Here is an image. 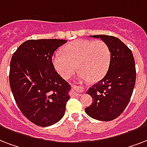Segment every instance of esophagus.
Wrapping results in <instances>:
<instances>
[{"label":"esophagus","mask_w":147,"mask_h":147,"mask_svg":"<svg viewBox=\"0 0 147 147\" xmlns=\"http://www.w3.org/2000/svg\"><path fill=\"white\" fill-rule=\"evenodd\" d=\"M72 87L75 88L76 93H77V95H78V96H81V94L82 93V92L85 91V89H86L85 87L80 86V84L79 83L73 84V85H72Z\"/></svg>","instance_id":"esophagus-1"}]
</instances>
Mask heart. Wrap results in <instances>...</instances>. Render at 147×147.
Segmentation results:
<instances>
[{
	"label": "heart",
	"instance_id": "1",
	"mask_svg": "<svg viewBox=\"0 0 147 147\" xmlns=\"http://www.w3.org/2000/svg\"><path fill=\"white\" fill-rule=\"evenodd\" d=\"M64 53L55 52L52 61L57 71L64 78H70L79 69L78 77L81 79L96 80L108 71L111 51L108 45L102 41L78 40L67 45Z\"/></svg>",
	"mask_w": 147,
	"mask_h": 147
}]
</instances>
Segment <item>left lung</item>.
<instances>
[{
  "label": "left lung",
  "instance_id": "left-lung-1",
  "mask_svg": "<svg viewBox=\"0 0 147 147\" xmlns=\"http://www.w3.org/2000/svg\"><path fill=\"white\" fill-rule=\"evenodd\" d=\"M102 39L111 51L109 67L103 78L87 92L92 103L85 111L87 115L101 121H111L123 113L128 105L136 82L135 60L130 49L113 36L91 35Z\"/></svg>",
  "mask_w": 147,
  "mask_h": 147
}]
</instances>
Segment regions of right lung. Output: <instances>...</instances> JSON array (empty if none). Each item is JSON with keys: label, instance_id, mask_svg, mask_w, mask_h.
<instances>
[{"label": "right lung", "instance_id": "1", "mask_svg": "<svg viewBox=\"0 0 147 147\" xmlns=\"http://www.w3.org/2000/svg\"><path fill=\"white\" fill-rule=\"evenodd\" d=\"M63 39L24 41L13 54L9 82L22 114L39 126L58 123L65 115L71 86L55 69L52 55Z\"/></svg>", "mask_w": 147, "mask_h": 147}]
</instances>
